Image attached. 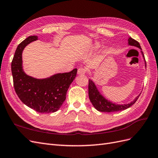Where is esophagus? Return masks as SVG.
<instances>
[{
    "label": "esophagus",
    "mask_w": 158,
    "mask_h": 158,
    "mask_svg": "<svg viewBox=\"0 0 158 158\" xmlns=\"http://www.w3.org/2000/svg\"><path fill=\"white\" fill-rule=\"evenodd\" d=\"M85 72H86V69H84V68H80L78 70V74H80V75L84 74L85 73Z\"/></svg>",
    "instance_id": "1"
}]
</instances>
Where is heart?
Masks as SVG:
<instances>
[{"mask_svg": "<svg viewBox=\"0 0 158 158\" xmlns=\"http://www.w3.org/2000/svg\"><path fill=\"white\" fill-rule=\"evenodd\" d=\"M100 47V44L98 42H94L88 47V50L89 51H95Z\"/></svg>", "mask_w": 158, "mask_h": 158, "instance_id": "obj_1", "label": "heart"}]
</instances>
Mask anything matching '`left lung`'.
I'll return each instance as SVG.
<instances>
[{
    "label": "left lung",
    "instance_id": "obj_1",
    "mask_svg": "<svg viewBox=\"0 0 158 158\" xmlns=\"http://www.w3.org/2000/svg\"><path fill=\"white\" fill-rule=\"evenodd\" d=\"M128 45L130 46L136 47L137 48L140 49L143 59H144L145 66L146 68V63L144 58V55L143 54L141 47L139 43L131 37H129L128 40ZM141 94V93H140ZM140 94L138 96L132 101L131 102L126 103V104H116L109 101L107 99L105 98L103 95L99 92L96 85L92 80L89 79V85H88V95L89 98L91 103H92L93 106L98 111L101 112H115V111H121L123 110L127 109L131 107L133 104H135L137 101V99L139 98Z\"/></svg>",
    "mask_w": 158,
    "mask_h": 158
}]
</instances>
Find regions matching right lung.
<instances>
[{
	"instance_id": "1",
	"label": "right lung",
	"mask_w": 158,
	"mask_h": 158,
	"mask_svg": "<svg viewBox=\"0 0 158 158\" xmlns=\"http://www.w3.org/2000/svg\"><path fill=\"white\" fill-rule=\"evenodd\" d=\"M36 40L37 36H30L17 47L11 64L14 87L18 98L27 107L38 113H53L58 111L65 101L77 69L45 78H36L26 74L22 66V52L27 45Z\"/></svg>"
}]
</instances>
